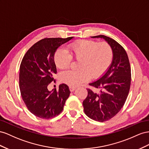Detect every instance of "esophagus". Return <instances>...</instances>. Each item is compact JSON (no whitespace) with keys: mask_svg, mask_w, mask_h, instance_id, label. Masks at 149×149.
<instances>
[{"mask_svg":"<svg viewBox=\"0 0 149 149\" xmlns=\"http://www.w3.org/2000/svg\"><path fill=\"white\" fill-rule=\"evenodd\" d=\"M69 89H70V92H73V91H74L75 89H76V87H72V86H70L69 87Z\"/></svg>","mask_w":149,"mask_h":149,"instance_id":"esophagus-1","label":"esophagus"}]
</instances>
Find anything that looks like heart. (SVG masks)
Returning a JSON list of instances; mask_svg holds the SVG:
<instances>
[{
	"label": "heart",
	"instance_id": "b5f03b06",
	"mask_svg": "<svg viewBox=\"0 0 149 149\" xmlns=\"http://www.w3.org/2000/svg\"><path fill=\"white\" fill-rule=\"evenodd\" d=\"M112 50L105 42L82 40L71 44L69 52L58 49L54 54L55 64L61 69L69 67L72 58L79 61L78 70H67L60 75L61 81L72 87L77 86L91 77L98 78L105 73L112 61Z\"/></svg>",
	"mask_w": 149,
	"mask_h": 149
}]
</instances>
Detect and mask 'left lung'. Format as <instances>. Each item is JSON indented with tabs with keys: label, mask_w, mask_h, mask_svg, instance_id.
<instances>
[{
	"label": "left lung",
	"mask_w": 149,
	"mask_h": 149,
	"mask_svg": "<svg viewBox=\"0 0 149 149\" xmlns=\"http://www.w3.org/2000/svg\"><path fill=\"white\" fill-rule=\"evenodd\" d=\"M91 37L105 40L113 54L107 70L89 84L98 91L88 88V95L83 102L85 113L92 120L103 122L116 116L125 102L130 86V65L126 51L116 40L102 35Z\"/></svg>",
	"instance_id": "1"
}]
</instances>
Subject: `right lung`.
<instances>
[{
    "mask_svg": "<svg viewBox=\"0 0 149 149\" xmlns=\"http://www.w3.org/2000/svg\"><path fill=\"white\" fill-rule=\"evenodd\" d=\"M73 37L47 38L37 42L25 54L20 66L19 87L27 109L36 117L49 119L63 109L70 95L67 85L61 84L58 91H50L48 85L57 73L54 57L57 49Z\"/></svg>",
    "mask_w": 149,
    "mask_h": 149,
    "instance_id": "right-lung-1",
    "label": "right lung"
}]
</instances>
